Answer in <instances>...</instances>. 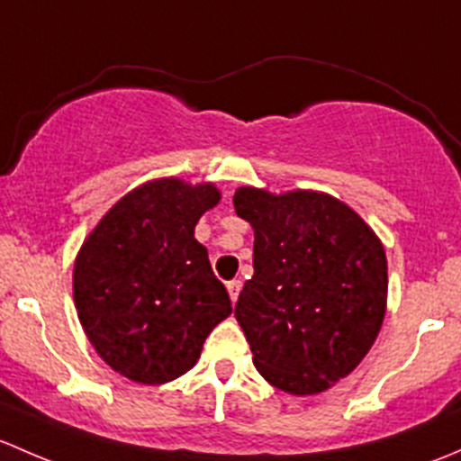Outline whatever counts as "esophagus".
Returning <instances> with one entry per match:
<instances>
[{"mask_svg": "<svg viewBox=\"0 0 461 461\" xmlns=\"http://www.w3.org/2000/svg\"><path fill=\"white\" fill-rule=\"evenodd\" d=\"M226 288H229L230 302L235 303V302H237V297H240V291H241V282H240V279H232V282L226 284Z\"/></svg>", "mask_w": 461, "mask_h": 461, "instance_id": "esophagus-1", "label": "esophagus"}]
</instances>
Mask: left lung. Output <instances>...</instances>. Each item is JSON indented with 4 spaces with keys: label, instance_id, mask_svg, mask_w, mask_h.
I'll return each instance as SVG.
<instances>
[{
    "label": "left lung",
    "instance_id": "left-lung-1",
    "mask_svg": "<svg viewBox=\"0 0 461 461\" xmlns=\"http://www.w3.org/2000/svg\"><path fill=\"white\" fill-rule=\"evenodd\" d=\"M232 203L255 230V273L235 306L255 368L279 391L317 395L377 339L388 295L382 241L326 193L241 186Z\"/></svg>",
    "mask_w": 461,
    "mask_h": 461
}]
</instances>
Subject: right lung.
Segmentation results:
<instances>
[{"instance_id": "obj_1", "label": "right lung", "mask_w": 461, "mask_h": 461, "mask_svg": "<svg viewBox=\"0 0 461 461\" xmlns=\"http://www.w3.org/2000/svg\"><path fill=\"white\" fill-rule=\"evenodd\" d=\"M215 184L161 177L132 188L102 217L73 270L77 317L99 357L137 384L191 371L230 297L195 240L217 206Z\"/></svg>"}]
</instances>
